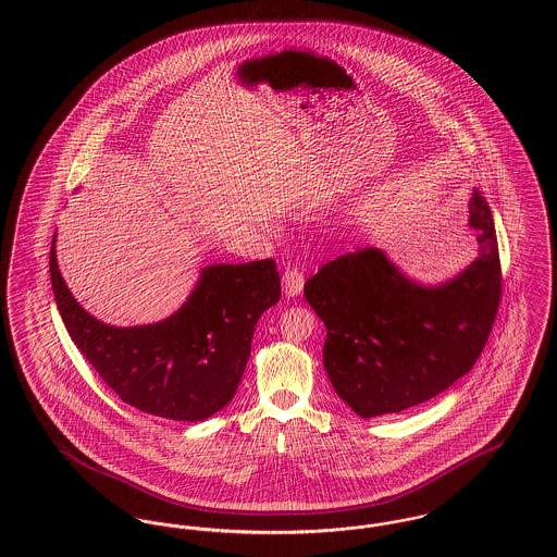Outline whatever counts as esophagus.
<instances>
[{
    "label": "esophagus",
    "mask_w": 557,
    "mask_h": 557,
    "mask_svg": "<svg viewBox=\"0 0 557 557\" xmlns=\"http://www.w3.org/2000/svg\"><path fill=\"white\" fill-rule=\"evenodd\" d=\"M282 284H284V292H286L288 296H296V294L302 292V286H305V273H302L300 269H296V267H288V269L284 271Z\"/></svg>",
    "instance_id": "34e87169"
}]
</instances>
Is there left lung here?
Returning <instances> with one entry per match:
<instances>
[{"label":"left lung","mask_w":557,"mask_h":557,"mask_svg":"<svg viewBox=\"0 0 557 557\" xmlns=\"http://www.w3.org/2000/svg\"><path fill=\"white\" fill-rule=\"evenodd\" d=\"M478 259L436 288L400 275L377 248H357L307 280L305 298L327 334L323 366L361 418L398 413L474 368L497 319L504 275L493 214L474 191Z\"/></svg>","instance_id":"1"}]
</instances>
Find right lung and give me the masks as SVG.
Listing matches in <instances>:
<instances>
[{"mask_svg":"<svg viewBox=\"0 0 557 557\" xmlns=\"http://www.w3.org/2000/svg\"><path fill=\"white\" fill-rule=\"evenodd\" d=\"M50 275L73 343L107 386L135 409L177 422L207 420L234 398L255 325L282 294L273 259L212 265L175 315L112 327L73 298L58 271L53 239Z\"/></svg>","mask_w":557,"mask_h":557,"instance_id":"right-lung-1","label":"right lung"}]
</instances>
